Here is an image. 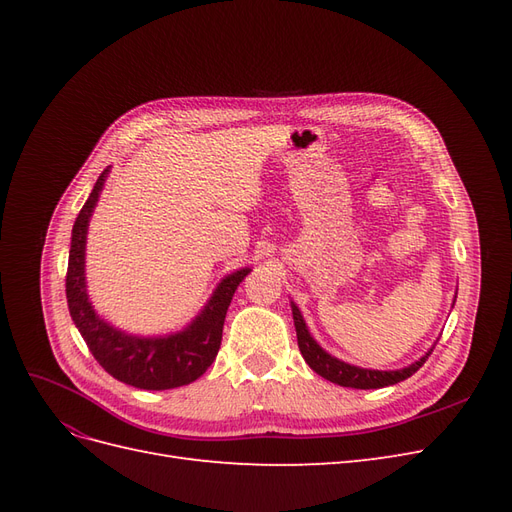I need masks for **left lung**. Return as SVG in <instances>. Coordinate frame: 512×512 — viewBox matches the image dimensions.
I'll return each mask as SVG.
<instances>
[{
    "mask_svg": "<svg viewBox=\"0 0 512 512\" xmlns=\"http://www.w3.org/2000/svg\"><path fill=\"white\" fill-rule=\"evenodd\" d=\"M290 307H292L294 329H297L299 350L303 354L305 363L312 367L318 376L327 378L329 382H335L339 386H350V389H382V386L397 384L401 380L410 378L412 374H416V371L421 369L423 363L429 359V354L433 352V348H429L421 356V359L414 361L412 365H408L404 369H395V371L356 367V365L339 361V359H335V356H331L327 350H322L316 339L309 335V329H307V324H305V320L299 312V307L294 303H290Z\"/></svg>",
    "mask_w": 512,
    "mask_h": 512,
    "instance_id": "8db88e82",
    "label": "left lung"
}]
</instances>
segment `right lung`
<instances>
[{
  "label": "right lung",
  "mask_w": 512,
  "mask_h": 512,
  "mask_svg": "<svg viewBox=\"0 0 512 512\" xmlns=\"http://www.w3.org/2000/svg\"><path fill=\"white\" fill-rule=\"evenodd\" d=\"M108 173L111 168H104L72 228L66 275L70 316L83 335L89 352L113 378L145 391L177 389V386L198 380L215 361L232 294L252 269L245 267L226 275L213 290L207 305L200 309V314L179 333L141 337L115 329L113 324L96 314L85 284L87 228Z\"/></svg>",
  "instance_id": "1"
}]
</instances>
